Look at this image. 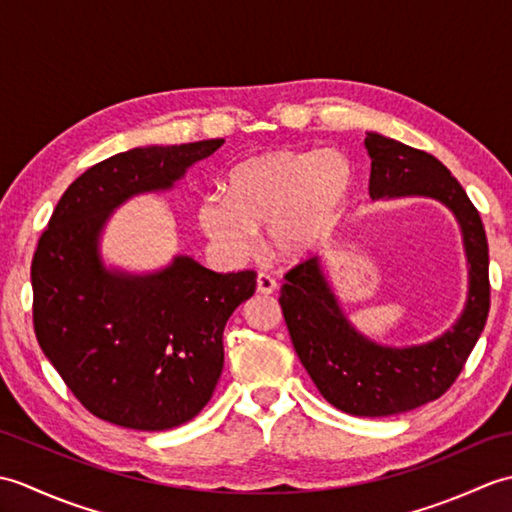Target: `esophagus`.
<instances>
[{"label":"esophagus","instance_id":"obj_1","mask_svg":"<svg viewBox=\"0 0 512 512\" xmlns=\"http://www.w3.org/2000/svg\"><path fill=\"white\" fill-rule=\"evenodd\" d=\"M275 290H277V281L273 277L268 273L257 275V292H262V295H273Z\"/></svg>","mask_w":512,"mask_h":512}]
</instances>
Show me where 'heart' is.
<instances>
[{
    "label": "heart",
    "mask_w": 512,
    "mask_h": 512,
    "mask_svg": "<svg viewBox=\"0 0 512 512\" xmlns=\"http://www.w3.org/2000/svg\"><path fill=\"white\" fill-rule=\"evenodd\" d=\"M352 171L339 151L277 149L231 169L224 195L200 202L202 233L228 257H246L255 233L281 259L306 257L330 231L347 198Z\"/></svg>",
    "instance_id": "b5f03b06"
}]
</instances>
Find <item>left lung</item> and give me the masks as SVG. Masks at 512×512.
<instances>
[{"label": "left lung", "mask_w": 512, "mask_h": 512, "mask_svg": "<svg viewBox=\"0 0 512 512\" xmlns=\"http://www.w3.org/2000/svg\"><path fill=\"white\" fill-rule=\"evenodd\" d=\"M365 147L372 158L369 195L374 200L422 195L449 206L462 228L469 262V297L460 319L436 341L413 347H385L356 332L319 257L286 273L279 303L292 345L314 385L336 409L378 418L427 405L455 383L484 330L491 284L482 217L451 171L427 151L374 132H367Z\"/></svg>", "instance_id": "left-lung-1"}]
</instances>
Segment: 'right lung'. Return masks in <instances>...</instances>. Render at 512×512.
Segmentation results:
<instances>
[{
    "label": "right lung",
    "mask_w": 512,
    "mask_h": 512,
    "mask_svg": "<svg viewBox=\"0 0 512 512\" xmlns=\"http://www.w3.org/2000/svg\"><path fill=\"white\" fill-rule=\"evenodd\" d=\"M222 138L136 147L76 178L32 257V323L76 400L118 427L165 431L198 416L224 367V325L253 297L255 270L213 273L191 257L151 275L107 270V217L138 193L165 191Z\"/></svg>",
    "instance_id": "add662e5"
}]
</instances>
